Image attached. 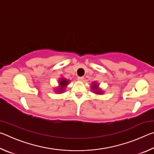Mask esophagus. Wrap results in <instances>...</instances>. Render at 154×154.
I'll return each instance as SVG.
<instances>
[{
	"label": "esophagus",
	"mask_w": 154,
	"mask_h": 154,
	"mask_svg": "<svg viewBox=\"0 0 154 154\" xmlns=\"http://www.w3.org/2000/svg\"><path fill=\"white\" fill-rule=\"evenodd\" d=\"M77 79L79 81H82H82H83V79H84V77H78Z\"/></svg>",
	"instance_id": "1"
}]
</instances>
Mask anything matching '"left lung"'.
<instances>
[{
	"instance_id": "8db88e82",
	"label": "left lung",
	"mask_w": 154,
	"mask_h": 154,
	"mask_svg": "<svg viewBox=\"0 0 154 154\" xmlns=\"http://www.w3.org/2000/svg\"><path fill=\"white\" fill-rule=\"evenodd\" d=\"M91 88H92V90L96 94H101L103 93V91L98 88V84L97 83L94 82L93 84L91 85Z\"/></svg>"
}]
</instances>
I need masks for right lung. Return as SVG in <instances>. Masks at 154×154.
I'll return each mask as SVG.
<instances>
[{
	"label": "right lung",
	"instance_id": "1",
	"mask_svg": "<svg viewBox=\"0 0 154 154\" xmlns=\"http://www.w3.org/2000/svg\"><path fill=\"white\" fill-rule=\"evenodd\" d=\"M69 80L66 79H64V78H62L61 79L59 80V85L60 86L58 88V90H57V92L58 93H62L64 92L65 90V88H66V85L69 84Z\"/></svg>",
	"mask_w": 154,
	"mask_h": 154
}]
</instances>
